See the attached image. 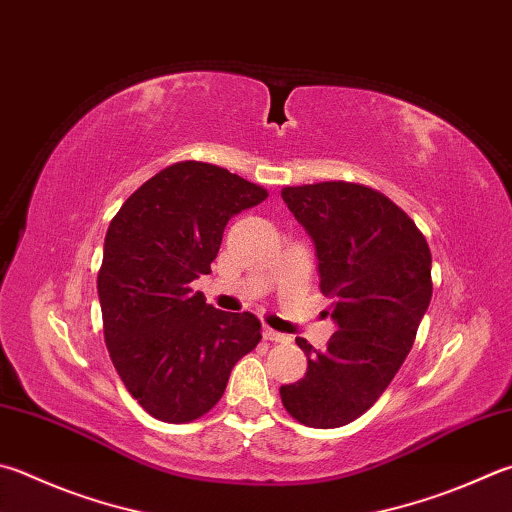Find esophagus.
Listing matches in <instances>:
<instances>
[{"label": "esophagus", "mask_w": 512, "mask_h": 512, "mask_svg": "<svg viewBox=\"0 0 512 512\" xmlns=\"http://www.w3.org/2000/svg\"><path fill=\"white\" fill-rule=\"evenodd\" d=\"M264 338L271 340V342H288V340H291L286 336V333H280V331H275L271 327H264Z\"/></svg>", "instance_id": "esophagus-1"}]
</instances>
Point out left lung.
<instances>
[{"label":"left lung","mask_w":512,"mask_h":512,"mask_svg":"<svg viewBox=\"0 0 512 512\" xmlns=\"http://www.w3.org/2000/svg\"><path fill=\"white\" fill-rule=\"evenodd\" d=\"M282 199L313 239L338 331L324 351L295 340L309 367L280 396L297 421L327 430L365 414L401 369L432 300V255L414 221L365 185H297Z\"/></svg>","instance_id":"8db88e82"}]
</instances>
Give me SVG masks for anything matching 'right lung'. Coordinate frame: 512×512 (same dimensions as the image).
<instances>
[{
	"label": "right lung",
	"instance_id": "add662e5",
	"mask_svg": "<svg viewBox=\"0 0 512 512\" xmlns=\"http://www.w3.org/2000/svg\"><path fill=\"white\" fill-rule=\"evenodd\" d=\"M266 197L224 167L183 161L111 219L98 273L105 342L127 392L159 421L210 412L235 362L262 340L253 313L219 311L190 284L210 273L230 217Z\"/></svg>",
	"mask_w": 512,
	"mask_h": 512
}]
</instances>
